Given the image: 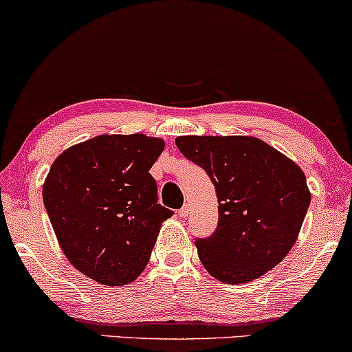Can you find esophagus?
Masks as SVG:
<instances>
[{
	"instance_id": "obj_1",
	"label": "esophagus",
	"mask_w": 352,
	"mask_h": 352,
	"mask_svg": "<svg viewBox=\"0 0 352 352\" xmlns=\"http://www.w3.org/2000/svg\"><path fill=\"white\" fill-rule=\"evenodd\" d=\"M188 212H190V207H188V206H184L182 208H180V210H179V215H180V217H187V215H188Z\"/></svg>"
}]
</instances>
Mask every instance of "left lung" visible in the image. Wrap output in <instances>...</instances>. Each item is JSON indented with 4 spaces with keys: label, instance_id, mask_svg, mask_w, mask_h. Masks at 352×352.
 Instances as JSON below:
<instances>
[{
    "label": "left lung",
    "instance_id": "obj_1",
    "mask_svg": "<svg viewBox=\"0 0 352 352\" xmlns=\"http://www.w3.org/2000/svg\"><path fill=\"white\" fill-rule=\"evenodd\" d=\"M175 144L206 170L217 194V229L195 241L207 272L220 283L245 284L276 267L297 241L311 204L299 165L247 135H185Z\"/></svg>",
    "mask_w": 352,
    "mask_h": 352
}]
</instances>
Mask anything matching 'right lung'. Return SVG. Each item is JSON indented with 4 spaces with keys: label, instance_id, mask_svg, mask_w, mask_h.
Here are the masks:
<instances>
[{
    "label": "right lung",
    "instance_id": "right-lung-1",
    "mask_svg": "<svg viewBox=\"0 0 352 352\" xmlns=\"http://www.w3.org/2000/svg\"><path fill=\"white\" fill-rule=\"evenodd\" d=\"M165 142L144 133L98 135L56 157L43 202L69 264L105 285L133 283L148 264L162 222L150 168Z\"/></svg>",
    "mask_w": 352,
    "mask_h": 352
}]
</instances>
